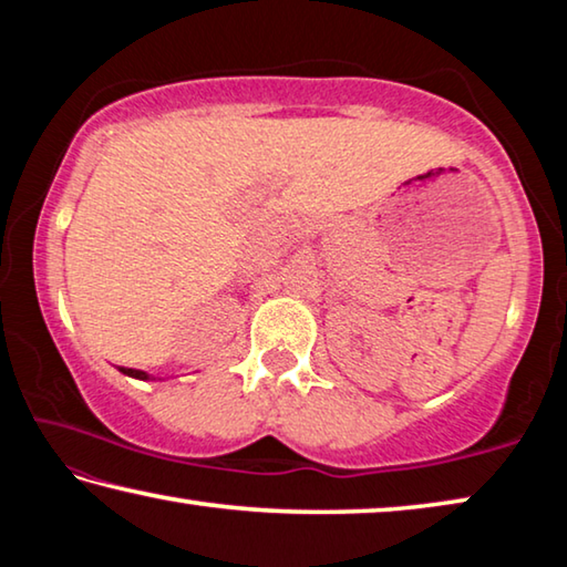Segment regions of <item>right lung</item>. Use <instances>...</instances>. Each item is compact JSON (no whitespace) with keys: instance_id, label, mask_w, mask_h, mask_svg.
Segmentation results:
<instances>
[{"instance_id":"1","label":"right lung","mask_w":567,"mask_h":567,"mask_svg":"<svg viewBox=\"0 0 567 567\" xmlns=\"http://www.w3.org/2000/svg\"><path fill=\"white\" fill-rule=\"evenodd\" d=\"M124 375H130V378H137V380H150V375L147 372H142V370H132V368H120Z\"/></svg>"}]
</instances>
